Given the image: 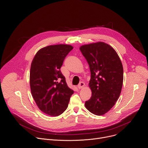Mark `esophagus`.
Listing matches in <instances>:
<instances>
[{"instance_id": "34e87169", "label": "esophagus", "mask_w": 148, "mask_h": 148, "mask_svg": "<svg viewBox=\"0 0 148 148\" xmlns=\"http://www.w3.org/2000/svg\"><path fill=\"white\" fill-rule=\"evenodd\" d=\"M85 87V83L84 82H80L79 83V84L78 85L77 87L79 88V89H81V88H83Z\"/></svg>"}]
</instances>
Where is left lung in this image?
<instances>
[{
	"mask_svg": "<svg viewBox=\"0 0 148 148\" xmlns=\"http://www.w3.org/2000/svg\"><path fill=\"white\" fill-rule=\"evenodd\" d=\"M79 49L91 72L89 87L92 94L85 106L94 114L103 115L113 107L122 91V62L113 47L103 42L84 45Z\"/></svg>",
	"mask_w": 148,
	"mask_h": 148,
	"instance_id": "8db88e82",
	"label": "left lung"
}]
</instances>
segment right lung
<instances>
[{
	"label": "right lung",
	"mask_w": 148,
	"mask_h": 148,
	"mask_svg": "<svg viewBox=\"0 0 148 148\" xmlns=\"http://www.w3.org/2000/svg\"><path fill=\"white\" fill-rule=\"evenodd\" d=\"M70 45H49L39 49L31 66L29 83L32 96L44 113L58 116L67 108L74 91L66 84L60 69Z\"/></svg>",
	"instance_id": "add662e5"
}]
</instances>
